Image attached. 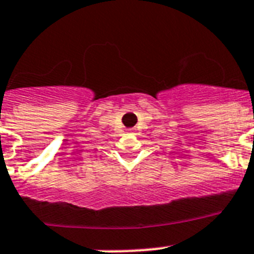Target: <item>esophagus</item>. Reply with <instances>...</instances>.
<instances>
[{
    "label": "esophagus",
    "instance_id": "1",
    "mask_svg": "<svg viewBox=\"0 0 254 254\" xmlns=\"http://www.w3.org/2000/svg\"><path fill=\"white\" fill-rule=\"evenodd\" d=\"M127 133H133V130L130 129V130H127Z\"/></svg>",
    "mask_w": 254,
    "mask_h": 254
}]
</instances>
